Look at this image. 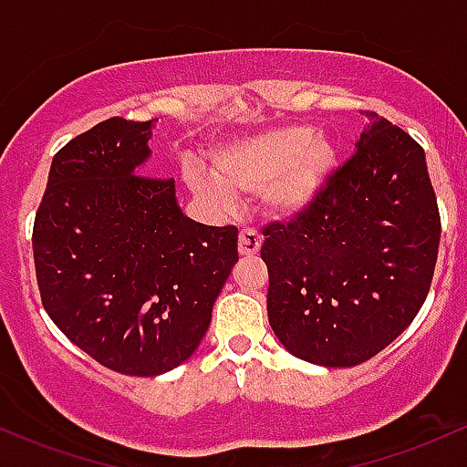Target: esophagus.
<instances>
[{
  "mask_svg": "<svg viewBox=\"0 0 467 467\" xmlns=\"http://www.w3.org/2000/svg\"><path fill=\"white\" fill-rule=\"evenodd\" d=\"M259 248L261 234L253 228H244L242 233H239V253H242L244 257H253V254L259 253Z\"/></svg>",
  "mask_w": 467,
  "mask_h": 467,
  "instance_id": "34e87169",
  "label": "esophagus"
}]
</instances>
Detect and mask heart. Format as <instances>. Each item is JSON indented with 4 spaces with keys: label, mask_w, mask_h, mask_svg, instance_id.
<instances>
[{
    "label": "heart",
    "mask_w": 467,
    "mask_h": 467,
    "mask_svg": "<svg viewBox=\"0 0 467 467\" xmlns=\"http://www.w3.org/2000/svg\"><path fill=\"white\" fill-rule=\"evenodd\" d=\"M339 150L308 126H284L242 137L214 150L213 174L188 168L186 183L199 202L225 210L234 194H261L270 217L290 222L310 213L337 171Z\"/></svg>",
    "instance_id": "1"
}]
</instances>
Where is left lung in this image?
<instances>
[{
	"mask_svg": "<svg viewBox=\"0 0 467 467\" xmlns=\"http://www.w3.org/2000/svg\"><path fill=\"white\" fill-rule=\"evenodd\" d=\"M324 197L264 230L268 321L290 355L326 368L368 361L421 310L441 217L425 152L377 112Z\"/></svg>",
	"mask_w": 467,
	"mask_h": 467,
	"instance_id": "obj_1",
	"label": "left lung"
}]
</instances>
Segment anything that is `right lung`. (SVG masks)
Returning a JSON list of instances; mask_svg holds the SVG:
<instances>
[{
  "instance_id": "obj_1",
  "label": "right lung",
  "mask_w": 467,
  "mask_h": 467,
  "mask_svg": "<svg viewBox=\"0 0 467 467\" xmlns=\"http://www.w3.org/2000/svg\"><path fill=\"white\" fill-rule=\"evenodd\" d=\"M155 121L110 117L66 143L33 228L48 317L86 355L130 377L192 357L239 261L234 225L192 222L175 179L140 175Z\"/></svg>"
}]
</instances>
